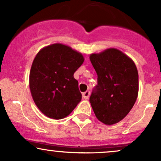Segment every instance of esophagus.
<instances>
[{"instance_id": "obj_1", "label": "esophagus", "mask_w": 161, "mask_h": 161, "mask_svg": "<svg viewBox=\"0 0 161 161\" xmlns=\"http://www.w3.org/2000/svg\"><path fill=\"white\" fill-rule=\"evenodd\" d=\"M89 95H90V92L88 91H86V92H84V93L82 94V97L84 99H88V97H89Z\"/></svg>"}]
</instances>
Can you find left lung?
I'll return each instance as SVG.
<instances>
[{"mask_svg":"<svg viewBox=\"0 0 161 161\" xmlns=\"http://www.w3.org/2000/svg\"><path fill=\"white\" fill-rule=\"evenodd\" d=\"M97 85L89 101L96 117L106 125L119 123L132 110L138 93V73L133 60L116 48L92 53Z\"/></svg>","mask_w":161,"mask_h":161,"instance_id":"left-lung-1","label":"left lung"}]
</instances>
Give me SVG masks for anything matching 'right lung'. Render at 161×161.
<instances>
[{
	"label": "right lung",
	"mask_w": 161,
	"mask_h": 161,
	"mask_svg": "<svg viewBox=\"0 0 161 161\" xmlns=\"http://www.w3.org/2000/svg\"><path fill=\"white\" fill-rule=\"evenodd\" d=\"M81 53L56 43L43 47L33 60L29 88L35 104L47 117L69 115L82 99L73 74L84 62Z\"/></svg>",
	"instance_id": "add662e5"
}]
</instances>
